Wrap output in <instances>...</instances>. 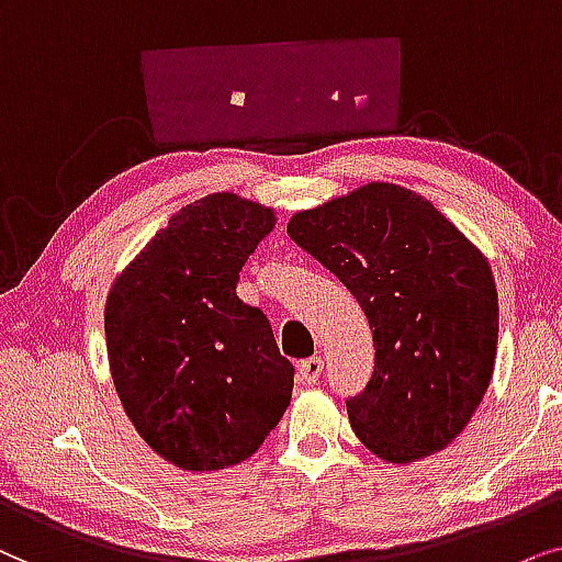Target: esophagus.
Listing matches in <instances>:
<instances>
[{
    "instance_id": "obj_1",
    "label": "esophagus",
    "mask_w": 562,
    "mask_h": 562,
    "mask_svg": "<svg viewBox=\"0 0 562 562\" xmlns=\"http://www.w3.org/2000/svg\"><path fill=\"white\" fill-rule=\"evenodd\" d=\"M297 372H301V380L308 385H316L321 380V372H324V359L321 357H308L297 364Z\"/></svg>"
}]
</instances>
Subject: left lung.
I'll list each match as a JSON object with an SVG mask.
<instances>
[{
    "instance_id": "left-lung-1",
    "label": "left lung",
    "mask_w": 562,
    "mask_h": 562,
    "mask_svg": "<svg viewBox=\"0 0 562 562\" xmlns=\"http://www.w3.org/2000/svg\"><path fill=\"white\" fill-rule=\"evenodd\" d=\"M288 234L370 321L375 370L347 401L362 445L398 465L445 450L496 359L498 293L483 254L429 200L385 182L293 215Z\"/></svg>"
}]
</instances>
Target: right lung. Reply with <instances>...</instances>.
<instances>
[{
    "label": "right lung",
    "instance_id": "1",
    "mask_svg": "<svg viewBox=\"0 0 562 562\" xmlns=\"http://www.w3.org/2000/svg\"><path fill=\"white\" fill-rule=\"evenodd\" d=\"M274 213L231 192L179 211L117 277L104 308L115 391L146 445L182 470L251 458L280 424L295 368L238 272Z\"/></svg>",
    "mask_w": 562,
    "mask_h": 562
}]
</instances>
